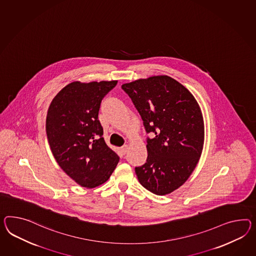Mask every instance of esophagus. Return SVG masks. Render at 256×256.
Wrapping results in <instances>:
<instances>
[{"mask_svg":"<svg viewBox=\"0 0 256 256\" xmlns=\"http://www.w3.org/2000/svg\"><path fill=\"white\" fill-rule=\"evenodd\" d=\"M120 150L122 151V153H127V151L129 150V146L128 144H124L120 148Z\"/></svg>","mask_w":256,"mask_h":256,"instance_id":"esophagus-1","label":"esophagus"}]
</instances>
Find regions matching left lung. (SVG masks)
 Listing matches in <instances>:
<instances>
[{
    "label": "left lung",
    "instance_id": "obj_1",
    "mask_svg": "<svg viewBox=\"0 0 256 256\" xmlns=\"http://www.w3.org/2000/svg\"><path fill=\"white\" fill-rule=\"evenodd\" d=\"M131 98L146 132V162L136 168L138 180L156 195H167L190 178L204 144L202 112L194 96L166 75L136 80L122 86Z\"/></svg>",
    "mask_w": 256,
    "mask_h": 256
}]
</instances>
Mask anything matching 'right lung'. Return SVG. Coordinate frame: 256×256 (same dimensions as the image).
I'll return each mask as SVG.
<instances>
[{"label":"right lung","mask_w":256,"mask_h":256,"mask_svg":"<svg viewBox=\"0 0 256 256\" xmlns=\"http://www.w3.org/2000/svg\"><path fill=\"white\" fill-rule=\"evenodd\" d=\"M117 82H72L58 92L47 110L46 136L52 156L82 188L106 182L120 160L102 138L98 120L100 103Z\"/></svg>","instance_id":"obj_1"}]
</instances>
